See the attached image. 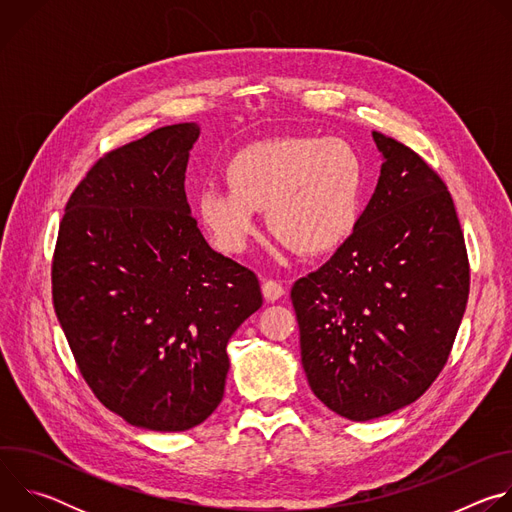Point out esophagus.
Masks as SVG:
<instances>
[{
  "instance_id": "34e87169",
  "label": "esophagus",
  "mask_w": 512,
  "mask_h": 512,
  "mask_svg": "<svg viewBox=\"0 0 512 512\" xmlns=\"http://www.w3.org/2000/svg\"><path fill=\"white\" fill-rule=\"evenodd\" d=\"M261 291H263V298H265L267 302H277V300H281V298L285 296L283 285H281L279 281H273V279L263 281Z\"/></svg>"
}]
</instances>
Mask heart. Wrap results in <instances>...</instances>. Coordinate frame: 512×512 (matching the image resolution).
Instances as JSON below:
<instances>
[{"label":"heart","instance_id":"1","mask_svg":"<svg viewBox=\"0 0 512 512\" xmlns=\"http://www.w3.org/2000/svg\"><path fill=\"white\" fill-rule=\"evenodd\" d=\"M231 190L204 188L198 221L223 253L245 251L267 210L275 237L302 255L342 247L360 214L362 160L340 137H271L239 150L227 164Z\"/></svg>","mask_w":512,"mask_h":512}]
</instances>
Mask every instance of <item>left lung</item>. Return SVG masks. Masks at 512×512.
I'll list each match as a JSON object with an SVG mask.
<instances>
[{"instance_id": "obj_1", "label": "left lung", "mask_w": 512, "mask_h": 512, "mask_svg": "<svg viewBox=\"0 0 512 512\" xmlns=\"http://www.w3.org/2000/svg\"><path fill=\"white\" fill-rule=\"evenodd\" d=\"M383 166L350 239L291 287L314 395L350 421L417 401L460 328L470 267L454 200L413 150L373 131Z\"/></svg>"}]
</instances>
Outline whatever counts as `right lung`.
<instances>
[{
	"label": "right lung",
	"instance_id": "1",
	"mask_svg": "<svg viewBox=\"0 0 512 512\" xmlns=\"http://www.w3.org/2000/svg\"><path fill=\"white\" fill-rule=\"evenodd\" d=\"M198 123L101 158L72 192L52 300L97 399L127 423L186 431L223 401L227 344L261 304L257 275L214 251L184 180Z\"/></svg>",
	"mask_w": 512,
	"mask_h": 512
}]
</instances>
